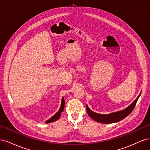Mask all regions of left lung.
<instances>
[{"label": "left lung", "instance_id": "8db88e82", "mask_svg": "<svg viewBox=\"0 0 150 150\" xmlns=\"http://www.w3.org/2000/svg\"><path fill=\"white\" fill-rule=\"evenodd\" d=\"M140 95L141 93L139 94V96L137 97V98L132 103V104H131L128 108H126L125 110L120 111L112 112L108 115H101L92 111L89 108L88 105H86V111H87L88 115L91 117L93 120L98 122H101V123L104 124H111L113 123V122H118L125 118L126 116H128L130 113L132 112L136 106V104H137L139 97L140 96Z\"/></svg>", "mask_w": 150, "mask_h": 150}]
</instances>
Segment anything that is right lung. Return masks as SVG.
I'll list each match as a JSON object with an SVG mask.
<instances>
[{"instance_id":"1","label":"right lung","mask_w":150,"mask_h":150,"mask_svg":"<svg viewBox=\"0 0 150 150\" xmlns=\"http://www.w3.org/2000/svg\"><path fill=\"white\" fill-rule=\"evenodd\" d=\"M64 106H65V101H64V98H62V101H61V105L60 107L59 110V111L56 113V114L54 115L52 117H51L49 120H48L47 121H46V123H49V122H52L55 121L56 120H57L59 118L61 115V112L64 110Z\"/></svg>"}]
</instances>
